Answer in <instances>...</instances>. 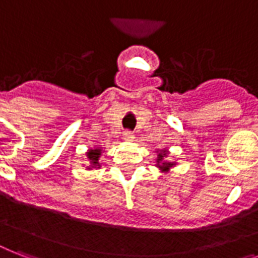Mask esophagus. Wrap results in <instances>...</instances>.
I'll return each instance as SVG.
<instances>
[{
    "mask_svg": "<svg viewBox=\"0 0 258 258\" xmlns=\"http://www.w3.org/2000/svg\"><path fill=\"white\" fill-rule=\"evenodd\" d=\"M123 139H124V141H127V142L134 141V134L131 133V131H128V130H127V131H124V133H123Z\"/></svg>",
    "mask_w": 258,
    "mask_h": 258,
    "instance_id": "34e87169",
    "label": "esophagus"
}]
</instances>
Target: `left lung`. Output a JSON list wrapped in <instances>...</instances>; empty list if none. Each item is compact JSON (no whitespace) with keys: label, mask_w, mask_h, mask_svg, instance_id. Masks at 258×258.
<instances>
[{"label":"left lung","mask_w":258,"mask_h":258,"mask_svg":"<svg viewBox=\"0 0 258 258\" xmlns=\"http://www.w3.org/2000/svg\"><path fill=\"white\" fill-rule=\"evenodd\" d=\"M166 157V151H161V153L158 154V167L162 170V171H167V170L170 169V167H172V165L174 163H170V162H162L163 161V158Z\"/></svg>","instance_id":"1"}]
</instances>
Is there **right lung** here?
I'll return each instance as SVG.
<instances>
[{
    "instance_id": "1",
    "label": "right lung",
    "mask_w": 258,
    "mask_h": 258,
    "mask_svg": "<svg viewBox=\"0 0 258 258\" xmlns=\"http://www.w3.org/2000/svg\"><path fill=\"white\" fill-rule=\"evenodd\" d=\"M101 150L100 149H95V150H89L87 153V157L89 159V163L92 165V167H99V157H100Z\"/></svg>"
}]
</instances>
